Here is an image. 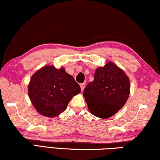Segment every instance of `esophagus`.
I'll list each match as a JSON object with an SVG mask.
<instances>
[{
  "label": "esophagus",
  "mask_w": 160,
  "mask_h": 160,
  "mask_svg": "<svg viewBox=\"0 0 160 160\" xmlns=\"http://www.w3.org/2000/svg\"><path fill=\"white\" fill-rule=\"evenodd\" d=\"M80 88H81V90H82V91H83L84 90V89H85V83H82V84H80Z\"/></svg>",
  "instance_id": "esophagus-1"
}]
</instances>
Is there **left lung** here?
I'll use <instances>...</instances> for the list:
<instances>
[{
  "label": "left lung",
  "mask_w": 160,
  "mask_h": 160,
  "mask_svg": "<svg viewBox=\"0 0 160 160\" xmlns=\"http://www.w3.org/2000/svg\"><path fill=\"white\" fill-rule=\"evenodd\" d=\"M130 90L128 75L110 61L96 69L94 79L87 85L83 96L92 114L109 118L125 105Z\"/></svg>",
  "instance_id": "left-lung-1"
}]
</instances>
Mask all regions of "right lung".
<instances>
[{
    "label": "right lung",
    "instance_id": "1",
    "mask_svg": "<svg viewBox=\"0 0 160 160\" xmlns=\"http://www.w3.org/2000/svg\"><path fill=\"white\" fill-rule=\"evenodd\" d=\"M81 91L80 85L63 67L41 68L32 75L28 85L32 104L40 114L47 117L57 116L66 109L72 97Z\"/></svg>",
    "mask_w": 160,
    "mask_h": 160
}]
</instances>
